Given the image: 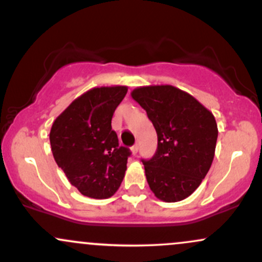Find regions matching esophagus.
Returning <instances> with one entry per match:
<instances>
[{
  "label": "esophagus",
  "mask_w": 262,
  "mask_h": 262,
  "mask_svg": "<svg viewBox=\"0 0 262 262\" xmlns=\"http://www.w3.org/2000/svg\"><path fill=\"white\" fill-rule=\"evenodd\" d=\"M137 152H139V146H137V145L132 146V147H131V154L135 156V155H136Z\"/></svg>",
  "instance_id": "1"
}]
</instances>
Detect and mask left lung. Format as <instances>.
<instances>
[{
    "label": "left lung",
    "instance_id": "1",
    "mask_svg": "<svg viewBox=\"0 0 262 262\" xmlns=\"http://www.w3.org/2000/svg\"><path fill=\"white\" fill-rule=\"evenodd\" d=\"M131 97L147 112L157 134V151L145 165L151 191L165 202L185 200L209 172L217 141L210 110L171 85L136 87Z\"/></svg>",
    "mask_w": 262,
    "mask_h": 262
}]
</instances>
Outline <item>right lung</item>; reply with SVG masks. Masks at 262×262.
Segmentation results:
<instances>
[{"label":"right lung","instance_id":"add662e5","mask_svg":"<svg viewBox=\"0 0 262 262\" xmlns=\"http://www.w3.org/2000/svg\"><path fill=\"white\" fill-rule=\"evenodd\" d=\"M126 94L127 86L94 87L72 101L52 123L53 159L70 184L87 198H111L125 177L131 152L119 146L111 120Z\"/></svg>","mask_w":262,"mask_h":262}]
</instances>
